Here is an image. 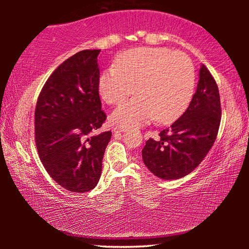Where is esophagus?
I'll return each mask as SVG.
<instances>
[{"instance_id": "obj_1", "label": "esophagus", "mask_w": 249, "mask_h": 249, "mask_svg": "<svg viewBox=\"0 0 249 249\" xmlns=\"http://www.w3.org/2000/svg\"><path fill=\"white\" fill-rule=\"evenodd\" d=\"M127 128L124 127V126H115L114 127V132L115 133H120V132H126Z\"/></svg>"}]
</instances>
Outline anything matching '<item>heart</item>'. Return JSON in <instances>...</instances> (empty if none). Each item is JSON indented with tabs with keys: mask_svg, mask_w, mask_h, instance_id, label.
<instances>
[{
	"mask_svg": "<svg viewBox=\"0 0 249 249\" xmlns=\"http://www.w3.org/2000/svg\"><path fill=\"white\" fill-rule=\"evenodd\" d=\"M121 104L112 114L114 123L134 127L157 117L172 122L188 107L195 89V70L188 57L161 47H138L117 56L115 67L102 71L98 81L101 98Z\"/></svg>",
	"mask_w": 249,
	"mask_h": 249,
	"instance_id": "1",
	"label": "heart"
}]
</instances>
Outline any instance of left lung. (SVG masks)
Returning a JSON list of instances; mask_svg holds the SVG:
<instances>
[{
	"label": "left lung",
	"instance_id": "left-lung-1",
	"mask_svg": "<svg viewBox=\"0 0 249 249\" xmlns=\"http://www.w3.org/2000/svg\"><path fill=\"white\" fill-rule=\"evenodd\" d=\"M190 105L170 127L149 138L142 150L146 167L165 180L180 179L192 172L205 158L216 140L221 123L217 84L204 65Z\"/></svg>",
	"mask_w": 249,
	"mask_h": 249
}]
</instances>
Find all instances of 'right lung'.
<instances>
[{
    "mask_svg": "<svg viewBox=\"0 0 249 249\" xmlns=\"http://www.w3.org/2000/svg\"><path fill=\"white\" fill-rule=\"evenodd\" d=\"M100 50H82L50 74L37 99L35 142L49 176L71 192L94 189L112 132L96 134L107 120L98 81Z\"/></svg>",
    "mask_w": 249,
    "mask_h": 249,
    "instance_id": "add662e5",
    "label": "right lung"
}]
</instances>
